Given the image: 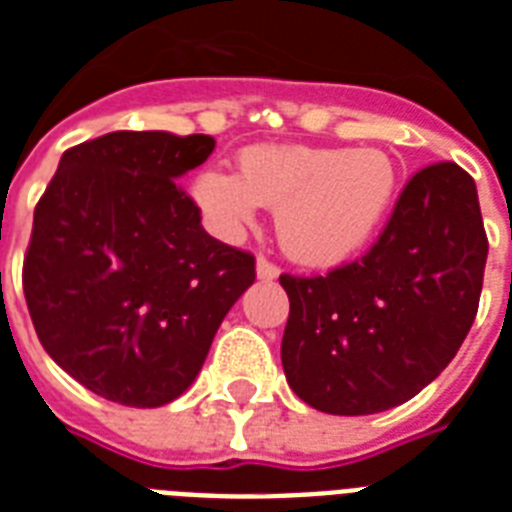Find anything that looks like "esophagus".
Segmentation results:
<instances>
[{
	"mask_svg": "<svg viewBox=\"0 0 512 512\" xmlns=\"http://www.w3.org/2000/svg\"><path fill=\"white\" fill-rule=\"evenodd\" d=\"M279 276V268L271 263V260H265V257H260L257 260V279H263V281H273Z\"/></svg>",
	"mask_w": 512,
	"mask_h": 512,
	"instance_id": "obj_1",
	"label": "esophagus"
}]
</instances>
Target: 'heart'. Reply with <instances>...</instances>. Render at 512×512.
Segmentation results:
<instances>
[{"instance_id":"heart-1","label":"heart","mask_w":512,"mask_h":512,"mask_svg":"<svg viewBox=\"0 0 512 512\" xmlns=\"http://www.w3.org/2000/svg\"><path fill=\"white\" fill-rule=\"evenodd\" d=\"M396 164L380 148L249 146L239 175L201 172L193 196L217 233L236 236L257 209H279L284 252L305 265H337L372 239L396 196Z\"/></svg>"}]
</instances>
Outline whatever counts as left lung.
I'll return each mask as SVG.
<instances>
[{"label":"left lung","mask_w":512,"mask_h":512,"mask_svg":"<svg viewBox=\"0 0 512 512\" xmlns=\"http://www.w3.org/2000/svg\"><path fill=\"white\" fill-rule=\"evenodd\" d=\"M486 241L473 177L454 162L404 185L380 239L327 276H281L289 388L327 414L385 412L444 372L468 337Z\"/></svg>","instance_id":"8db88e82"}]
</instances>
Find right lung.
<instances>
[{"label":"right lung","instance_id":"add662e5","mask_svg":"<svg viewBox=\"0 0 512 512\" xmlns=\"http://www.w3.org/2000/svg\"><path fill=\"white\" fill-rule=\"evenodd\" d=\"M209 135L108 132L68 148L34 209L23 295L60 369L114 404L154 409L191 388L255 257L212 239L177 177Z\"/></svg>","mask_w":512,"mask_h":512}]
</instances>
